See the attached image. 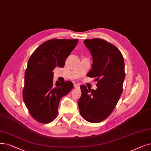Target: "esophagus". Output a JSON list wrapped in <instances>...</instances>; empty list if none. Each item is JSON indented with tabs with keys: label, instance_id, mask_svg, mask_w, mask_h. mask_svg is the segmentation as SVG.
I'll use <instances>...</instances> for the list:
<instances>
[{
	"label": "esophagus",
	"instance_id": "esophagus-1",
	"mask_svg": "<svg viewBox=\"0 0 151 151\" xmlns=\"http://www.w3.org/2000/svg\"><path fill=\"white\" fill-rule=\"evenodd\" d=\"M74 87L75 88H80V84H74Z\"/></svg>",
	"mask_w": 151,
	"mask_h": 151
}]
</instances>
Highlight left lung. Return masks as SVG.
Wrapping results in <instances>:
<instances>
[{"label":"left lung","instance_id":"1","mask_svg":"<svg viewBox=\"0 0 151 151\" xmlns=\"http://www.w3.org/2000/svg\"><path fill=\"white\" fill-rule=\"evenodd\" d=\"M84 43L93 57L87 76L98 81L96 90L80 86L82 94L78 107L85 120L99 123L110 115L119 102L125 77L124 62L120 51L103 39H85Z\"/></svg>","mask_w":151,"mask_h":151}]
</instances>
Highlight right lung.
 I'll list each match as a JSON object with an SVG mask.
<instances>
[{
    "label": "right lung",
    "mask_w": 151,
    "mask_h": 151,
    "mask_svg": "<svg viewBox=\"0 0 151 151\" xmlns=\"http://www.w3.org/2000/svg\"><path fill=\"white\" fill-rule=\"evenodd\" d=\"M78 41L51 39L39 45L29 58L24 73L23 97L29 112L39 122L48 123L55 119L60 100L73 87L69 81L54 83L52 71L56 67H64Z\"/></svg>",
    "instance_id": "add662e5"
}]
</instances>
